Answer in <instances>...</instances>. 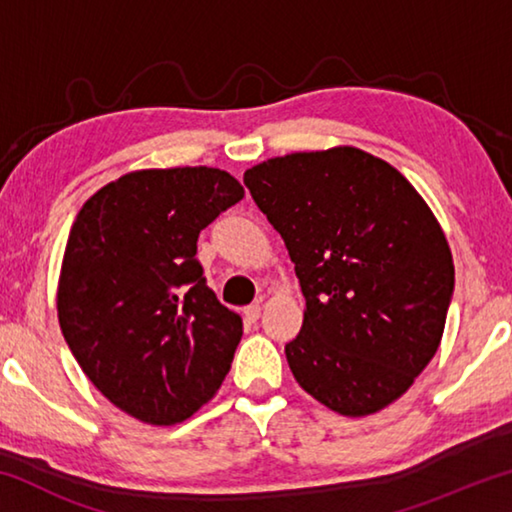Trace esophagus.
<instances>
[{"label":"esophagus","mask_w":512,"mask_h":512,"mask_svg":"<svg viewBox=\"0 0 512 512\" xmlns=\"http://www.w3.org/2000/svg\"><path fill=\"white\" fill-rule=\"evenodd\" d=\"M244 316H246L248 323H257L259 316H262V307H259V305H250V307L244 309Z\"/></svg>","instance_id":"esophagus-1"}]
</instances>
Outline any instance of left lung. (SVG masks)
Wrapping results in <instances>:
<instances>
[{"label": "left lung", "mask_w": 512, "mask_h": 512, "mask_svg": "<svg viewBox=\"0 0 512 512\" xmlns=\"http://www.w3.org/2000/svg\"><path fill=\"white\" fill-rule=\"evenodd\" d=\"M244 183L305 296L284 348L298 384L348 418L400 400L438 350L454 291L452 250L424 198L354 146L259 162Z\"/></svg>", "instance_id": "1"}]
</instances>
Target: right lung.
<instances>
[{
  "label": "right lung",
  "mask_w": 512,
  "mask_h": 512,
  "mask_svg": "<svg viewBox=\"0 0 512 512\" xmlns=\"http://www.w3.org/2000/svg\"><path fill=\"white\" fill-rule=\"evenodd\" d=\"M241 198L228 171L142 169L76 214L58 323L88 379L135 420L171 427L192 418L228 375L244 323L205 284L196 241Z\"/></svg>",
  "instance_id": "1"
}]
</instances>
